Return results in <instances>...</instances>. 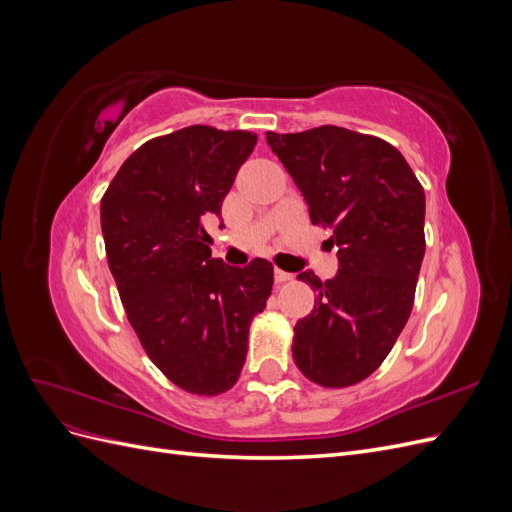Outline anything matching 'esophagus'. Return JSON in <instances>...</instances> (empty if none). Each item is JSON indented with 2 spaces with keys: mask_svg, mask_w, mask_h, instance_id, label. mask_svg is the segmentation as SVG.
I'll list each match as a JSON object with an SVG mask.
<instances>
[{
  "mask_svg": "<svg viewBox=\"0 0 512 512\" xmlns=\"http://www.w3.org/2000/svg\"><path fill=\"white\" fill-rule=\"evenodd\" d=\"M273 275H275V282H277V284H284V282H290V280H292V273H286V271H282V269H275Z\"/></svg>",
  "mask_w": 512,
  "mask_h": 512,
  "instance_id": "34e87169",
  "label": "esophagus"
}]
</instances>
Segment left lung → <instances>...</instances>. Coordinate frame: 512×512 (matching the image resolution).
<instances>
[{
  "instance_id": "8db88e82",
  "label": "left lung",
  "mask_w": 512,
  "mask_h": 512,
  "mask_svg": "<svg viewBox=\"0 0 512 512\" xmlns=\"http://www.w3.org/2000/svg\"><path fill=\"white\" fill-rule=\"evenodd\" d=\"M267 143L303 194L312 224L331 230L339 269L294 324V363L339 389L365 380L395 346L412 312L425 256V192L406 158L382 138L337 126L267 132Z\"/></svg>"
}]
</instances>
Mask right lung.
<instances>
[{"label":"right lung","mask_w":512,"mask_h":512,"mask_svg":"<svg viewBox=\"0 0 512 512\" xmlns=\"http://www.w3.org/2000/svg\"><path fill=\"white\" fill-rule=\"evenodd\" d=\"M256 141L211 126L151 138L121 164L100 205L108 269L132 329L162 374L196 395L237 382L250 322L273 288L269 260L230 267L211 256L205 230L222 218Z\"/></svg>","instance_id":"add662e5"}]
</instances>
